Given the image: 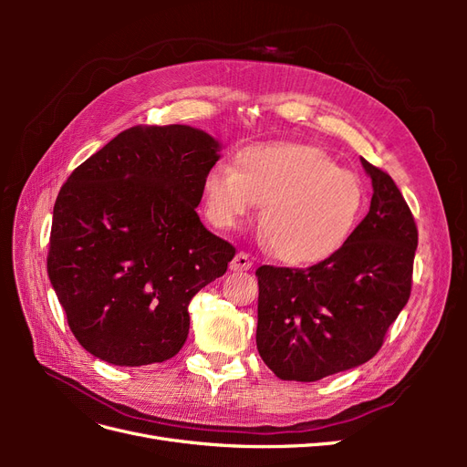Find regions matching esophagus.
Listing matches in <instances>:
<instances>
[{
  "label": "esophagus",
  "mask_w": 467,
  "mask_h": 467,
  "mask_svg": "<svg viewBox=\"0 0 467 467\" xmlns=\"http://www.w3.org/2000/svg\"><path fill=\"white\" fill-rule=\"evenodd\" d=\"M251 266H253V259L249 257V253H245V251H239L230 263L232 271H249Z\"/></svg>",
  "instance_id": "obj_1"
}]
</instances>
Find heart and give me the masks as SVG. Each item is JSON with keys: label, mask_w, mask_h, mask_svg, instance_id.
I'll return each instance as SVG.
<instances>
[{"label": "heart", "mask_w": 467, "mask_h": 467, "mask_svg": "<svg viewBox=\"0 0 467 467\" xmlns=\"http://www.w3.org/2000/svg\"><path fill=\"white\" fill-rule=\"evenodd\" d=\"M235 163H218L206 173V214L216 228L232 230L263 206L261 234L280 261L327 259L362 220V179L317 146L255 144L239 151Z\"/></svg>", "instance_id": "b5f03b06"}]
</instances>
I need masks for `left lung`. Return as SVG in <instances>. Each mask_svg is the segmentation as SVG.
<instances>
[{"mask_svg":"<svg viewBox=\"0 0 467 467\" xmlns=\"http://www.w3.org/2000/svg\"><path fill=\"white\" fill-rule=\"evenodd\" d=\"M362 165L372 202L341 249L307 268H257V348L280 379L317 381L368 362L411 296L415 218L384 169Z\"/></svg>","mask_w":467,"mask_h":467,"instance_id":"1","label":"left lung"}]
</instances>
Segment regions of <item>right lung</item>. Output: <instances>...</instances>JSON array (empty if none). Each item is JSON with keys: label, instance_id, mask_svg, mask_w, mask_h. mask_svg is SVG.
<instances>
[{"label": "right lung", "instance_id": "obj_1", "mask_svg": "<svg viewBox=\"0 0 467 467\" xmlns=\"http://www.w3.org/2000/svg\"><path fill=\"white\" fill-rule=\"evenodd\" d=\"M218 142L182 124H138L76 167L54 204L47 268L69 329L117 366L173 358L192 296L235 247L196 206Z\"/></svg>", "mask_w": 467, "mask_h": 467}]
</instances>
